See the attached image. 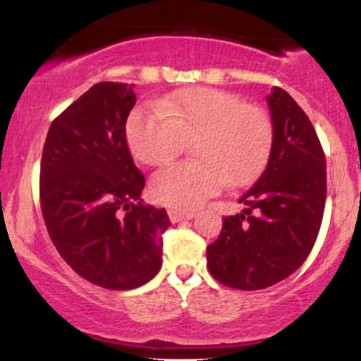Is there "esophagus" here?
I'll list each match as a JSON object with an SVG mask.
<instances>
[{
  "instance_id": "1",
  "label": "esophagus",
  "mask_w": 361,
  "mask_h": 361,
  "mask_svg": "<svg viewBox=\"0 0 361 361\" xmlns=\"http://www.w3.org/2000/svg\"><path fill=\"white\" fill-rule=\"evenodd\" d=\"M169 219L171 222H181V221H190V219L195 217L193 210H180V209H171L168 210Z\"/></svg>"
}]
</instances>
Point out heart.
I'll use <instances>...</instances> for the list:
<instances>
[{
    "label": "heart",
    "instance_id": "obj_1",
    "mask_svg": "<svg viewBox=\"0 0 361 361\" xmlns=\"http://www.w3.org/2000/svg\"><path fill=\"white\" fill-rule=\"evenodd\" d=\"M127 144L140 163L159 166L193 140L197 161L173 163L154 173L151 193L178 209H197L227 183L241 185L267 163L273 127L264 110L244 105L238 94L195 86L135 109L126 126Z\"/></svg>",
    "mask_w": 361,
    "mask_h": 361
}]
</instances>
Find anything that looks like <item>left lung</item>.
Here are the masks:
<instances>
[{"instance_id": "8db88e82", "label": "left lung", "mask_w": 361, "mask_h": 361, "mask_svg": "<svg viewBox=\"0 0 361 361\" xmlns=\"http://www.w3.org/2000/svg\"><path fill=\"white\" fill-rule=\"evenodd\" d=\"M273 139L264 171L207 246L209 271L233 288L271 287L302 267L326 205V157L305 111L285 90L267 97Z\"/></svg>"}]
</instances>
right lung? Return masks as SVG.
Returning <instances> with one entry per match:
<instances>
[{"label": "right lung", "instance_id": "right-lung-1", "mask_svg": "<svg viewBox=\"0 0 361 361\" xmlns=\"http://www.w3.org/2000/svg\"><path fill=\"white\" fill-rule=\"evenodd\" d=\"M135 85L97 82L52 122L40 164V205L54 246L78 275L128 290L163 264L164 209L142 205V173L127 147Z\"/></svg>", "mask_w": 361, "mask_h": 361}]
</instances>
